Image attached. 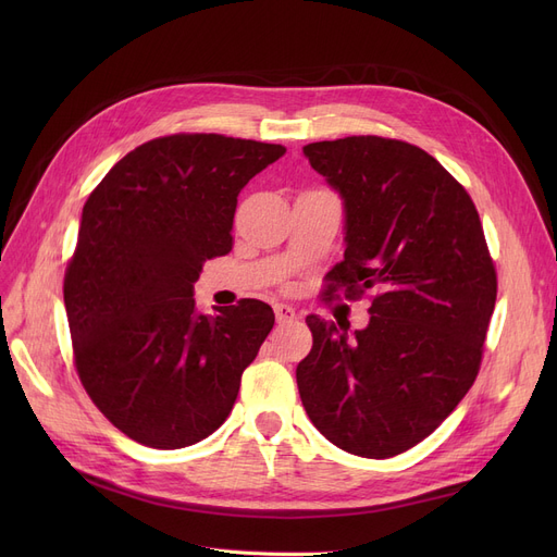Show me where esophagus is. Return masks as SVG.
<instances>
[{
    "mask_svg": "<svg viewBox=\"0 0 557 557\" xmlns=\"http://www.w3.org/2000/svg\"><path fill=\"white\" fill-rule=\"evenodd\" d=\"M275 318H277L280 325H284V323H294L298 313H296L294 307H288V305H275Z\"/></svg>",
    "mask_w": 557,
    "mask_h": 557,
    "instance_id": "34e87169",
    "label": "esophagus"
}]
</instances>
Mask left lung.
<instances>
[{
  "mask_svg": "<svg viewBox=\"0 0 557 557\" xmlns=\"http://www.w3.org/2000/svg\"><path fill=\"white\" fill-rule=\"evenodd\" d=\"M302 153L343 200L345 255L327 294L374 298L352 334L307 315L300 399L338 449L391 458L441 426L476 379L496 300L479 212L413 144L359 135Z\"/></svg>",
  "mask_w": 557,
  "mask_h": 557,
  "instance_id": "obj_1",
  "label": "left lung"
}]
</instances>
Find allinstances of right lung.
<instances>
[{
  "label": "right lung",
  "mask_w": 557,
  "mask_h": 557,
  "mask_svg": "<svg viewBox=\"0 0 557 557\" xmlns=\"http://www.w3.org/2000/svg\"><path fill=\"white\" fill-rule=\"evenodd\" d=\"M284 153L212 133L158 137L85 200L63 288L76 370L135 443L189 447L230 416L275 313L261 300L200 313L194 282L232 250L239 191Z\"/></svg>",
  "instance_id": "right-lung-1"
}]
</instances>
